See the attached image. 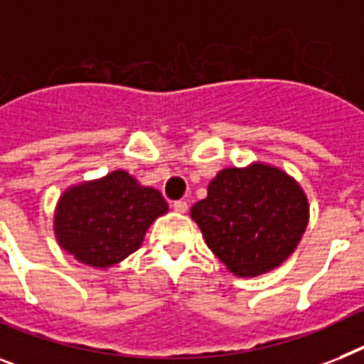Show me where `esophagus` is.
<instances>
[{
	"label": "esophagus",
	"instance_id": "1",
	"mask_svg": "<svg viewBox=\"0 0 364 364\" xmlns=\"http://www.w3.org/2000/svg\"><path fill=\"white\" fill-rule=\"evenodd\" d=\"M187 209H188L187 201L179 200V201H176V203H173V210H176V213H179V215H183V213H187Z\"/></svg>",
	"mask_w": 364,
	"mask_h": 364
}]
</instances>
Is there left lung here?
Here are the masks:
<instances>
[{
  "instance_id": "obj_1",
  "label": "left lung",
  "mask_w": 364,
  "mask_h": 364,
  "mask_svg": "<svg viewBox=\"0 0 364 364\" xmlns=\"http://www.w3.org/2000/svg\"><path fill=\"white\" fill-rule=\"evenodd\" d=\"M191 216L229 272L255 277L283 264L298 248L309 224V201L281 168L252 163L220 170Z\"/></svg>"
}]
</instances>
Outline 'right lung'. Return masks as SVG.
<instances>
[{
    "label": "right lung",
    "mask_w": 364,
    "mask_h": 364,
    "mask_svg": "<svg viewBox=\"0 0 364 364\" xmlns=\"http://www.w3.org/2000/svg\"><path fill=\"white\" fill-rule=\"evenodd\" d=\"M168 213L161 192L125 170L66 188L53 231L60 248L94 268H111L140 248L148 228Z\"/></svg>",
    "instance_id": "add662e5"
}]
</instances>
